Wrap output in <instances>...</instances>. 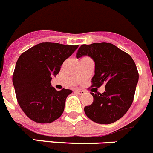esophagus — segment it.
<instances>
[{"instance_id":"esophagus-1","label":"esophagus","mask_w":153,"mask_h":153,"mask_svg":"<svg viewBox=\"0 0 153 153\" xmlns=\"http://www.w3.org/2000/svg\"><path fill=\"white\" fill-rule=\"evenodd\" d=\"M75 92L77 93V94H79V95H83V94L86 93L84 90H76Z\"/></svg>"}]
</instances>
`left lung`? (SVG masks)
<instances>
[{"label": "left lung", "instance_id": "8db88e82", "mask_svg": "<svg viewBox=\"0 0 153 153\" xmlns=\"http://www.w3.org/2000/svg\"><path fill=\"white\" fill-rule=\"evenodd\" d=\"M86 55L95 62L91 87L105 84V92L91 93L93 102L85 106L84 112L97 123H113L123 117L133 102L139 80L136 63L127 53L110 43L83 44L76 56Z\"/></svg>", "mask_w": 153, "mask_h": 153}]
</instances>
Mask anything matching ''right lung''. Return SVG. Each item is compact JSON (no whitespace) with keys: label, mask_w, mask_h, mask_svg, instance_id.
I'll return each instance as SVG.
<instances>
[{"label":"right lung","mask_w":153,"mask_h":153,"mask_svg":"<svg viewBox=\"0 0 153 153\" xmlns=\"http://www.w3.org/2000/svg\"><path fill=\"white\" fill-rule=\"evenodd\" d=\"M78 45L45 42L33 46L20 56L13 74L19 106L26 116L38 123H51L63 114L66 99L72 93L51 86L52 75L59 74L63 62Z\"/></svg>","instance_id":"obj_1"}]
</instances>
